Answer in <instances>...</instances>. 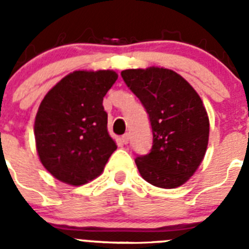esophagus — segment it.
Returning a JSON list of instances; mask_svg holds the SVG:
<instances>
[{"label":"esophagus","instance_id":"esophagus-1","mask_svg":"<svg viewBox=\"0 0 249 249\" xmlns=\"http://www.w3.org/2000/svg\"><path fill=\"white\" fill-rule=\"evenodd\" d=\"M128 141H129V135H128V133H124V135L122 136V142L124 144H127V143H128Z\"/></svg>","mask_w":249,"mask_h":249}]
</instances>
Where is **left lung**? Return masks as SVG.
<instances>
[{
    "label": "left lung",
    "mask_w": 249,
    "mask_h": 249,
    "mask_svg": "<svg viewBox=\"0 0 249 249\" xmlns=\"http://www.w3.org/2000/svg\"><path fill=\"white\" fill-rule=\"evenodd\" d=\"M121 76L151 122V151L136 157L141 176L160 188L181 186L198 168L208 144L210 121L201 97L167 68L126 70Z\"/></svg>",
    "instance_id": "obj_1"
}]
</instances>
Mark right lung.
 <instances>
[{"label": "right lung", "instance_id": "add662e5", "mask_svg": "<svg viewBox=\"0 0 249 249\" xmlns=\"http://www.w3.org/2000/svg\"><path fill=\"white\" fill-rule=\"evenodd\" d=\"M113 71H76L45 96L35 121L39 160L51 175L72 186L100 176L117 146L107 132L103 97Z\"/></svg>", "mask_w": 249, "mask_h": 249}]
</instances>
